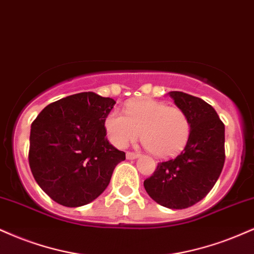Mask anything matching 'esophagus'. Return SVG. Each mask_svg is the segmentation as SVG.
<instances>
[{"instance_id":"obj_1","label":"esophagus","mask_w":254,"mask_h":254,"mask_svg":"<svg viewBox=\"0 0 254 254\" xmlns=\"http://www.w3.org/2000/svg\"><path fill=\"white\" fill-rule=\"evenodd\" d=\"M138 156H139V155L138 154H135V152H130V151L127 152V160H135V158H137Z\"/></svg>"}]
</instances>
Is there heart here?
<instances>
[{
  "instance_id": "1",
  "label": "heart",
  "mask_w": 254,
  "mask_h": 254,
  "mask_svg": "<svg viewBox=\"0 0 254 254\" xmlns=\"http://www.w3.org/2000/svg\"><path fill=\"white\" fill-rule=\"evenodd\" d=\"M110 140L125 148L140 135L143 145L157 158L180 154L190 136V121L180 108L154 99H137L127 104V115L112 111L105 119Z\"/></svg>"
}]
</instances>
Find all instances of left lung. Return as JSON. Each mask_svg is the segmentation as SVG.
I'll return each instance as SVG.
<instances>
[{"label": "left lung", "mask_w": 254, "mask_h": 254, "mask_svg": "<svg viewBox=\"0 0 254 254\" xmlns=\"http://www.w3.org/2000/svg\"><path fill=\"white\" fill-rule=\"evenodd\" d=\"M169 96L190 121V136L179 156L160 162L144 181L152 200L170 209L197 203L218 181L225 163V125L201 98L172 91Z\"/></svg>", "instance_id": "left-lung-1"}]
</instances>
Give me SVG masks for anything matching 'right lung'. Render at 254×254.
<instances>
[{
	"instance_id": "1",
	"label": "right lung",
	"mask_w": 254,
	"mask_h": 254,
	"mask_svg": "<svg viewBox=\"0 0 254 254\" xmlns=\"http://www.w3.org/2000/svg\"><path fill=\"white\" fill-rule=\"evenodd\" d=\"M115 104L94 92L72 94L46 106L32 123L29 167L52 200L80 207L109 186L116 166L125 160L104 127Z\"/></svg>"
}]
</instances>
